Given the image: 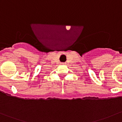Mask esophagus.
I'll return each instance as SVG.
<instances>
[{
  "instance_id": "34e87169",
  "label": "esophagus",
  "mask_w": 122,
  "mask_h": 122,
  "mask_svg": "<svg viewBox=\"0 0 122 122\" xmlns=\"http://www.w3.org/2000/svg\"><path fill=\"white\" fill-rule=\"evenodd\" d=\"M62 64H64V63H62Z\"/></svg>"
}]
</instances>
